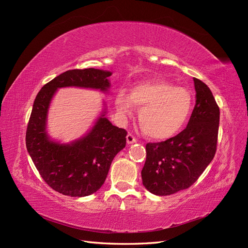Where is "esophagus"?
<instances>
[{"label":"esophagus","instance_id":"obj_1","mask_svg":"<svg viewBox=\"0 0 248 248\" xmlns=\"http://www.w3.org/2000/svg\"><path fill=\"white\" fill-rule=\"evenodd\" d=\"M126 140H127V144H133V142H136V141L138 140L137 138L134 137L132 133H128V134H127Z\"/></svg>","mask_w":248,"mask_h":248}]
</instances>
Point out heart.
Instances as JSON below:
<instances>
[{"label": "heart", "mask_w": 248, "mask_h": 248, "mask_svg": "<svg viewBox=\"0 0 248 248\" xmlns=\"http://www.w3.org/2000/svg\"><path fill=\"white\" fill-rule=\"evenodd\" d=\"M139 112L140 129L153 140H167L183 129L191 115L193 98L184 87L175 86L166 79L141 81L130 94L120 91L116 96V108L123 117Z\"/></svg>", "instance_id": "obj_1"}]
</instances>
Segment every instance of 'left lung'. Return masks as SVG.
Returning a JSON list of instances; mask_svg holds the SVG:
<instances>
[{
    "mask_svg": "<svg viewBox=\"0 0 248 248\" xmlns=\"http://www.w3.org/2000/svg\"><path fill=\"white\" fill-rule=\"evenodd\" d=\"M193 81L197 100L186 128L174 138L146 145L142 184L156 196L188 188L214 158L219 108L205 82L196 78Z\"/></svg>",
    "mask_w": 248,
    "mask_h": 248,
    "instance_id": "obj_1",
    "label": "left lung"
}]
</instances>
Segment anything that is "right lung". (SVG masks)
Instances as JSON below:
<instances>
[{"label":"right lung","mask_w":248,"mask_h":248,"mask_svg":"<svg viewBox=\"0 0 248 248\" xmlns=\"http://www.w3.org/2000/svg\"><path fill=\"white\" fill-rule=\"evenodd\" d=\"M111 72L94 68L73 69L60 74L37 94L26 132V146L37 170L54 190L70 197H87L104 183L114 157L126 145L127 131L98 119L86 137L61 145L47 137L46 115L58 88H109ZM106 112V111H104Z\"/></svg>","instance_id":"add662e5"}]
</instances>
